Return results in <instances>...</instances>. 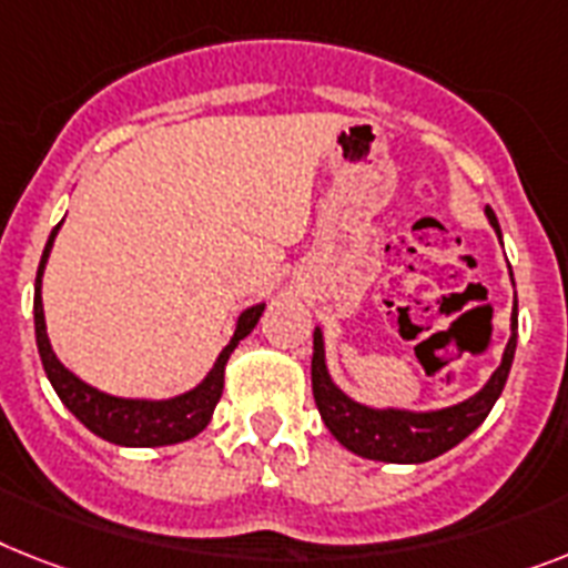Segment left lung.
<instances>
[{
  "mask_svg": "<svg viewBox=\"0 0 568 568\" xmlns=\"http://www.w3.org/2000/svg\"><path fill=\"white\" fill-rule=\"evenodd\" d=\"M485 214L503 241L499 220H496L490 205L485 209ZM510 281H514V275H510ZM514 351H517V298H514V311H510V339L505 345L503 363L476 395L456 403V406L429 412L392 409V406L374 409V406H365V403H357L354 397L345 395L331 379L325 363V336H322V327H316L313 331L311 363L313 397H316L318 415H322L325 426L345 449L363 458H372V462L424 464L462 444L490 415L510 374Z\"/></svg>",
  "mask_w": 568,
  "mask_h": 568,
  "instance_id": "left-lung-1",
  "label": "left lung"
}]
</instances>
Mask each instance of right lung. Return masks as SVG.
Masks as SVG:
<instances>
[{"label": "right lung", "mask_w": 568, "mask_h": 568, "mask_svg": "<svg viewBox=\"0 0 568 568\" xmlns=\"http://www.w3.org/2000/svg\"><path fill=\"white\" fill-rule=\"evenodd\" d=\"M60 226L51 229L49 243L42 250L40 266H37L34 281V334H37V351H40L42 368L45 377L54 386L63 406L72 412L74 418L87 426L89 433H95L98 438H104L119 447H168V444L189 442L194 435H200L209 426L214 406H217L220 395H223V377H226V363L232 357V351L237 348V342L243 336L252 334V327L257 325V318L264 316V304H252L237 316L234 334L229 345L220 351L217 363L205 374L200 386H194L185 395L168 397V400H142V397H115L106 395L101 388L83 383L78 374H72L58 359V354L51 351L49 334H45V313H42V273L49 264L51 246L58 237Z\"/></svg>", "instance_id": "obj_1"}]
</instances>
